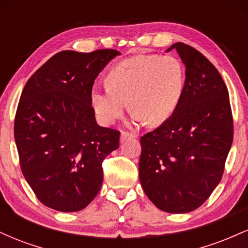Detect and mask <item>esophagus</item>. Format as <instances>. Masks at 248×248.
Returning <instances> with one entry per match:
<instances>
[{
	"label": "esophagus",
	"mask_w": 248,
	"mask_h": 248,
	"mask_svg": "<svg viewBox=\"0 0 248 248\" xmlns=\"http://www.w3.org/2000/svg\"><path fill=\"white\" fill-rule=\"evenodd\" d=\"M132 138H136V135H134V134L128 133V132H121V135H120L121 142H124L127 139H132Z\"/></svg>",
	"instance_id": "obj_1"
}]
</instances>
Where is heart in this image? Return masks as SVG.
I'll return each mask as SVG.
<instances>
[{
  "label": "heart",
  "mask_w": 248,
  "mask_h": 248,
  "mask_svg": "<svg viewBox=\"0 0 248 248\" xmlns=\"http://www.w3.org/2000/svg\"><path fill=\"white\" fill-rule=\"evenodd\" d=\"M108 85L94 86L91 101L98 119L112 124L129 102L133 120L149 126L166 122L178 107L186 86V71L175 57L135 56L115 65Z\"/></svg>",
  "instance_id": "1"
}]
</instances>
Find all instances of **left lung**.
I'll list each match as a JSON object with an SVG mask.
<instances>
[{
    "label": "left lung",
    "mask_w": 248,
    "mask_h": 248,
    "mask_svg": "<svg viewBox=\"0 0 248 248\" xmlns=\"http://www.w3.org/2000/svg\"><path fill=\"white\" fill-rule=\"evenodd\" d=\"M186 65V86L166 122L141 138L139 177L156 207L186 213L199 207L220 182L233 141L229 91L218 70L184 43H175Z\"/></svg>",
    "instance_id": "8db88e82"
}]
</instances>
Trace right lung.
<instances>
[{"label":"right lung","instance_id":"obj_1","mask_svg":"<svg viewBox=\"0 0 248 248\" xmlns=\"http://www.w3.org/2000/svg\"><path fill=\"white\" fill-rule=\"evenodd\" d=\"M119 55L112 49L62 51L25 84L14 134L22 172L45 206L80 211L100 190L102 161L119 148L120 132L96 124L91 92Z\"/></svg>","mask_w":248,"mask_h":248}]
</instances>
